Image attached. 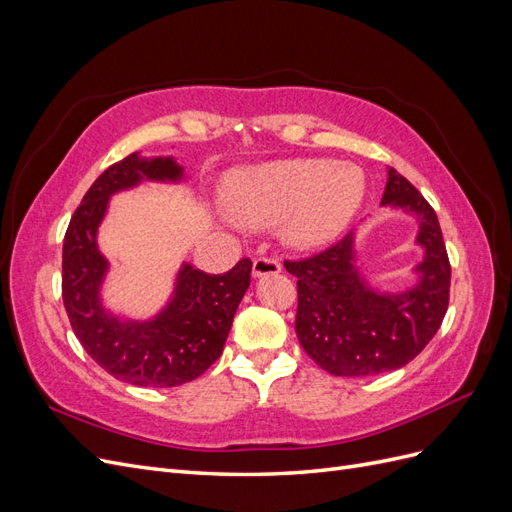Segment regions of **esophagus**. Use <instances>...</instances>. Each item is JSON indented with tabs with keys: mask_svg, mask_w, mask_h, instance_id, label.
<instances>
[{
	"mask_svg": "<svg viewBox=\"0 0 512 512\" xmlns=\"http://www.w3.org/2000/svg\"><path fill=\"white\" fill-rule=\"evenodd\" d=\"M282 271V265L275 258H256L252 265V275L256 277H267V275H277Z\"/></svg>",
	"mask_w": 512,
	"mask_h": 512,
	"instance_id": "esophagus-1",
	"label": "esophagus"
}]
</instances>
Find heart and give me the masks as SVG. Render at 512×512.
<instances>
[{"label":"heart","mask_w":512,"mask_h":512,"mask_svg":"<svg viewBox=\"0 0 512 512\" xmlns=\"http://www.w3.org/2000/svg\"><path fill=\"white\" fill-rule=\"evenodd\" d=\"M224 203L252 228L282 224V241L316 252L344 235L367 194L363 170L320 158L275 160L239 168L224 181Z\"/></svg>","instance_id":"1"}]
</instances>
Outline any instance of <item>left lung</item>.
Listing matches in <instances>:
<instances>
[{
    "instance_id": "obj_1",
    "label": "left lung",
    "mask_w": 512,
    "mask_h": 512,
    "mask_svg": "<svg viewBox=\"0 0 512 512\" xmlns=\"http://www.w3.org/2000/svg\"><path fill=\"white\" fill-rule=\"evenodd\" d=\"M380 205L418 224L414 243L423 258L410 269V286L386 290L371 282L356 252V232L314 258L284 262L299 277V342L333 376H378L404 367L438 333L448 307L451 265L436 211L395 168H386Z\"/></svg>"
}]
</instances>
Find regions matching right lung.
Returning a JSON list of instances; mask_svg holds the SVG:
<instances>
[{"label":"right lung","mask_w":512,"mask_h":512,"mask_svg":"<svg viewBox=\"0 0 512 512\" xmlns=\"http://www.w3.org/2000/svg\"><path fill=\"white\" fill-rule=\"evenodd\" d=\"M188 179L173 156L145 158L141 151L106 168L74 211L64 239L61 294L74 335L104 371L134 386H179L196 380L220 359L252 262L209 275L181 262L173 292L149 318L121 316L104 303L111 262L100 252L98 232L111 198L143 183L181 185Z\"/></svg>","instance_id":"right-lung-1"}]
</instances>
